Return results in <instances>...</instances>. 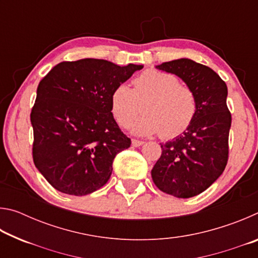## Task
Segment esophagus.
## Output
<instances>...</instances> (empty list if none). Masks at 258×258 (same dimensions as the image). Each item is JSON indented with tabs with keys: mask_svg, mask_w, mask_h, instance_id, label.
Wrapping results in <instances>:
<instances>
[{
	"mask_svg": "<svg viewBox=\"0 0 258 258\" xmlns=\"http://www.w3.org/2000/svg\"><path fill=\"white\" fill-rule=\"evenodd\" d=\"M143 141H140V140H135V139H133L132 140V146L133 147H141L142 145H143Z\"/></svg>",
	"mask_w": 258,
	"mask_h": 258,
	"instance_id": "1",
	"label": "esophagus"
}]
</instances>
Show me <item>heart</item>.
Here are the masks:
<instances>
[{
    "mask_svg": "<svg viewBox=\"0 0 258 258\" xmlns=\"http://www.w3.org/2000/svg\"><path fill=\"white\" fill-rule=\"evenodd\" d=\"M132 84L133 90L117 85L110 97L112 116L121 127L132 123L142 102L143 115L131 126V132L140 137L160 133L171 139L191 124L197 110L196 97L176 76L149 69L135 77Z\"/></svg>",
    "mask_w": 258,
    "mask_h": 258,
    "instance_id": "1",
    "label": "heart"
}]
</instances>
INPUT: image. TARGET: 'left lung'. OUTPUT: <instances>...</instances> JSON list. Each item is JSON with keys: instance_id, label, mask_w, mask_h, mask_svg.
<instances>
[{"instance_id": "left-lung-1", "label": "left lung", "mask_w": 258, "mask_h": 258, "mask_svg": "<svg viewBox=\"0 0 258 258\" xmlns=\"http://www.w3.org/2000/svg\"><path fill=\"white\" fill-rule=\"evenodd\" d=\"M156 68L185 83L195 94L197 110L184 132L160 143L161 156L151 169L152 181L176 198L195 197L221 176L228 163V87L212 68L191 59L172 60Z\"/></svg>"}]
</instances>
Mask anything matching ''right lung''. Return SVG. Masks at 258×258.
<instances>
[{
    "mask_svg": "<svg viewBox=\"0 0 258 258\" xmlns=\"http://www.w3.org/2000/svg\"><path fill=\"white\" fill-rule=\"evenodd\" d=\"M142 68L86 58L58 63L40 82L30 113L33 159L54 189L85 196L108 182L116 155L131 146L113 119L111 93Z\"/></svg>",
    "mask_w": 258,
    "mask_h": 258,
    "instance_id": "obj_1",
    "label": "right lung"
}]
</instances>
